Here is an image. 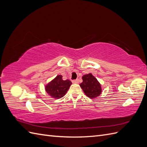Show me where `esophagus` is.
I'll use <instances>...</instances> for the list:
<instances>
[{"mask_svg":"<svg viewBox=\"0 0 147 147\" xmlns=\"http://www.w3.org/2000/svg\"><path fill=\"white\" fill-rule=\"evenodd\" d=\"M72 83L74 84H78V80L77 79V80H72Z\"/></svg>","mask_w":147,"mask_h":147,"instance_id":"obj_1","label":"esophagus"}]
</instances>
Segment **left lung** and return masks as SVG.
Instances as JSON below:
<instances>
[{"instance_id":"8db88e82","label":"left lung","mask_w":147,"mask_h":147,"mask_svg":"<svg viewBox=\"0 0 147 147\" xmlns=\"http://www.w3.org/2000/svg\"><path fill=\"white\" fill-rule=\"evenodd\" d=\"M82 79L83 82L80 84V86L86 96L91 99H94L101 94L100 84L91 74L84 75Z\"/></svg>"}]
</instances>
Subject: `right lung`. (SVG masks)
Segmentation results:
<instances>
[{
    "label": "right lung",
    "mask_w": 147,
    "mask_h": 147,
    "mask_svg": "<svg viewBox=\"0 0 147 147\" xmlns=\"http://www.w3.org/2000/svg\"><path fill=\"white\" fill-rule=\"evenodd\" d=\"M71 84L72 82L70 80H63V76L59 75L47 84L45 91L52 98L60 99L64 96Z\"/></svg>",
    "instance_id": "1"
}]
</instances>
